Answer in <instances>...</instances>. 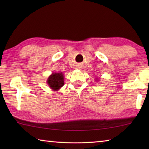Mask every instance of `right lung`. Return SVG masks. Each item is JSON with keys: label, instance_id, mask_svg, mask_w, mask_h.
I'll return each instance as SVG.
<instances>
[{"label": "right lung", "instance_id": "obj_1", "mask_svg": "<svg viewBox=\"0 0 149 149\" xmlns=\"http://www.w3.org/2000/svg\"><path fill=\"white\" fill-rule=\"evenodd\" d=\"M47 84L53 91H58L64 85V74L62 73H52L48 78Z\"/></svg>", "mask_w": 149, "mask_h": 149}]
</instances>
